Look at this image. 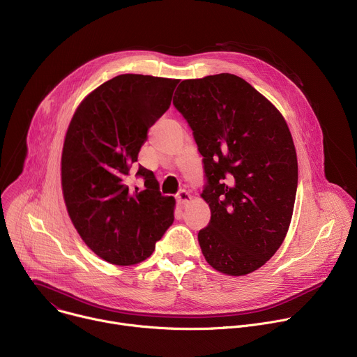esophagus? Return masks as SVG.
I'll return each instance as SVG.
<instances>
[{"label":"esophagus","instance_id":"obj_1","mask_svg":"<svg viewBox=\"0 0 357 357\" xmlns=\"http://www.w3.org/2000/svg\"><path fill=\"white\" fill-rule=\"evenodd\" d=\"M176 200H178V203H179L181 206H183L190 200V195L186 190H179L178 195H176Z\"/></svg>","mask_w":357,"mask_h":357}]
</instances>
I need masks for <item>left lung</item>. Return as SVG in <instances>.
<instances>
[{
	"label": "left lung",
	"instance_id": "obj_1",
	"mask_svg": "<svg viewBox=\"0 0 357 357\" xmlns=\"http://www.w3.org/2000/svg\"><path fill=\"white\" fill-rule=\"evenodd\" d=\"M174 106L203 157L211 220L197 233L206 261L227 275L264 266L288 231L296 186L294 141L281 113L244 79L181 82Z\"/></svg>",
	"mask_w": 357,
	"mask_h": 357
}]
</instances>
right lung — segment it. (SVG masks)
Masks as SVG:
<instances>
[{"label": "right lung", "mask_w": 357, "mask_h": 357, "mask_svg": "<svg viewBox=\"0 0 357 357\" xmlns=\"http://www.w3.org/2000/svg\"><path fill=\"white\" fill-rule=\"evenodd\" d=\"M178 79L116 76L77 107L63 144L62 189L83 241L116 266L144 261L174 223L175 199L138 167L144 190H130L131 167L148 130L169 109Z\"/></svg>", "instance_id": "right-lung-1"}]
</instances>
